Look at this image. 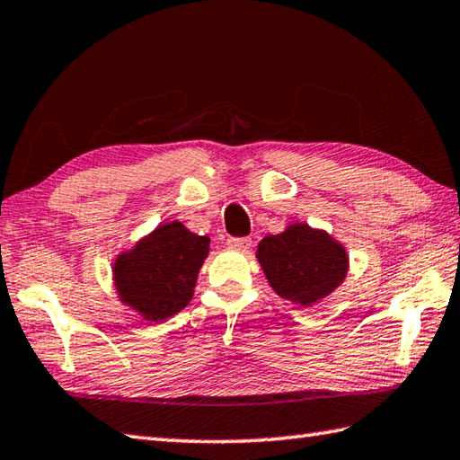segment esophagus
<instances>
[{"label": "esophagus", "instance_id": "obj_1", "mask_svg": "<svg viewBox=\"0 0 460 460\" xmlns=\"http://www.w3.org/2000/svg\"><path fill=\"white\" fill-rule=\"evenodd\" d=\"M251 245H253V243H251L249 237H229L227 239V247L233 249V251H241V253L249 251Z\"/></svg>", "mask_w": 460, "mask_h": 460}]
</instances>
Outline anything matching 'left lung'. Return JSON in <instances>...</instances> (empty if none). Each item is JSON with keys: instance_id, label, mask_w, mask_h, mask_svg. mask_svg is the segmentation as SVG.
<instances>
[{"instance_id": "left-lung-1", "label": "left lung", "mask_w": 460, "mask_h": 460, "mask_svg": "<svg viewBox=\"0 0 460 460\" xmlns=\"http://www.w3.org/2000/svg\"><path fill=\"white\" fill-rule=\"evenodd\" d=\"M257 261L271 289L301 307L327 299L349 273L343 243L307 223H291L279 235L261 239Z\"/></svg>"}]
</instances>
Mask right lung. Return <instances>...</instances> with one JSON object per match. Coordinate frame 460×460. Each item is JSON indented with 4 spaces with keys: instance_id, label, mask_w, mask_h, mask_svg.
Masks as SVG:
<instances>
[{
    "instance_id": "right-lung-1",
    "label": "right lung",
    "mask_w": 460,
    "mask_h": 460,
    "mask_svg": "<svg viewBox=\"0 0 460 460\" xmlns=\"http://www.w3.org/2000/svg\"><path fill=\"white\" fill-rule=\"evenodd\" d=\"M207 255L209 237L195 235L181 221L161 223L115 257L111 277L117 296L149 323L173 317L193 299Z\"/></svg>"
}]
</instances>
